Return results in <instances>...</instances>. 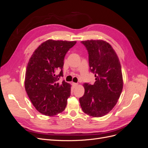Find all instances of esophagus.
I'll list each match as a JSON object with an SVG mask.
<instances>
[{"mask_svg": "<svg viewBox=\"0 0 148 148\" xmlns=\"http://www.w3.org/2000/svg\"><path fill=\"white\" fill-rule=\"evenodd\" d=\"M78 85V83H72V86L73 88H76Z\"/></svg>", "mask_w": 148, "mask_h": 148, "instance_id": "obj_1", "label": "esophagus"}]
</instances>
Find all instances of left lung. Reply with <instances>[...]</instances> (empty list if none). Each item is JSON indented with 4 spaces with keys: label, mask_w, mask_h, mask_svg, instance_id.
<instances>
[{
    "label": "left lung",
    "mask_w": 148,
    "mask_h": 148,
    "mask_svg": "<svg viewBox=\"0 0 148 148\" xmlns=\"http://www.w3.org/2000/svg\"><path fill=\"white\" fill-rule=\"evenodd\" d=\"M89 54V64L95 73L94 84H83L84 95L79 103L85 114L94 117L104 116L117 104L123 89L120 60L110 44L103 40L82 41Z\"/></svg>",
    "instance_id": "8db88e82"
}]
</instances>
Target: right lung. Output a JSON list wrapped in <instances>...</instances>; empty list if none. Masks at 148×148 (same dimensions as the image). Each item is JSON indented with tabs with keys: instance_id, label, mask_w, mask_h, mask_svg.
Wrapping results in <instances>:
<instances>
[{
	"instance_id": "right-lung-1",
	"label": "right lung",
	"mask_w": 148,
	"mask_h": 148,
	"mask_svg": "<svg viewBox=\"0 0 148 148\" xmlns=\"http://www.w3.org/2000/svg\"><path fill=\"white\" fill-rule=\"evenodd\" d=\"M77 41L49 39L36 49L27 65L25 88L33 105L38 112L53 116L63 112L70 96L71 85L63 76L64 57ZM60 71L59 75L56 73Z\"/></svg>"
}]
</instances>
